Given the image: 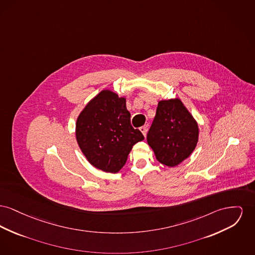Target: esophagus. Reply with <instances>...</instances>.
Returning a JSON list of instances; mask_svg holds the SVG:
<instances>
[{"label": "esophagus", "mask_w": 255, "mask_h": 255, "mask_svg": "<svg viewBox=\"0 0 255 255\" xmlns=\"http://www.w3.org/2000/svg\"><path fill=\"white\" fill-rule=\"evenodd\" d=\"M139 130H140V132L143 134L144 136H146V133H147V130H148L147 126H141V127L139 128Z\"/></svg>", "instance_id": "esophagus-1"}]
</instances>
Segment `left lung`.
<instances>
[{
	"label": "left lung",
	"instance_id": "8db88e82",
	"mask_svg": "<svg viewBox=\"0 0 255 255\" xmlns=\"http://www.w3.org/2000/svg\"><path fill=\"white\" fill-rule=\"evenodd\" d=\"M198 126L180 99L159 102L147 133V142L163 165L175 166L195 150Z\"/></svg>",
	"mask_w": 255,
	"mask_h": 255
}]
</instances>
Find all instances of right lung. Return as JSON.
Wrapping results in <instances>:
<instances>
[{"label": "right lung", "mask_w": 255, "mask_h": 255, "mask_svg": "<svg viewBox=\"0 0 255 255\" xmlns=\"http://www.w3.org/2000/svg\"><path fill=\"white\" fill-rule=\"evenodd\" d=\"M126 100L102 90L80 114L76 123L78 144L98 169L116 173L125 165L133 145L144 139L131 125Z\"/></svg>", "instance_id": "right-lung-1"}]
</instances>
